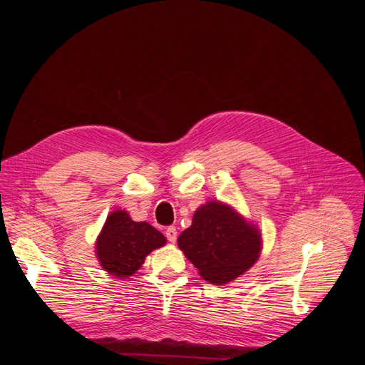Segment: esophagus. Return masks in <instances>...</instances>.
Returning a JSON list of instances; mask_svg holds the SVG:
<instances>
[{
	"mask_svg": "<svg viewBox=\"0 0 365 365\" xmlns=\"http://www.w3.org/2000/svg\"><path fill=\"white\" fill-rule=\"evenodd\" d=\"M166 238L170 241V242H176V238H178V231H176V228L175 227H169L168 230H166Z\"/></svg>",
	"mask_w": 365,
	"mask_h": 365,
	"instance_id": "obj_1",
	"label": "esophagus"
}]
</instances>
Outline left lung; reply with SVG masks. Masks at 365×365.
Returning a JSON list of instances; mask_svg holds the SVG:
<instances>
[{
	"instance_id": "1",
	"label": "left lung",
	"mask_w": 365,
	"mask_h": 365,
	"mask_svg": "<svg viewBox=\"0 0 365 365\" xmlns=\"http://www.w3.org/2000/svg\"><path fill=\"white\" fill-rule=\"evenodd\" d=\"M262 244L258 228L220 200L199 206L192 225L178 238L202 279L214 284H227L244 274L258 259Z\"/></svg>"
}]
</instances>
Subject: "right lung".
<instances>
[{
	"mask_svg": "<svg viewBox=\"0 0 365 365\" xmlns=\"http://www.w3.org/2000/svg\"><path fill=\"white\" fill-rule=\"evenodd\" d=\"M166 244L165 235L147 222H135L125 211L108 215L96 238L95 252L102 269L118 279H128L145 257Z\"/></svg>",
	"mask_w": 365,
	"mask_h": 365,
	"instance_id": "1",
	"label": "right lung"
}]
</instances>
